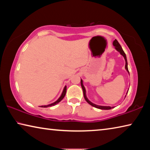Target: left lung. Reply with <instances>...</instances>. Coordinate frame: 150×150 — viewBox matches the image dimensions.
Wrapping results in <instances>:
<instances>
[{
	"label": "left lung",
	"instance_id": "obj_1",
	"mask_svg": "<svg viewBox=\"0 0 150 150\" xmlns=\"http://www.w3.org/2000/svg\"><path fill=\"white\" fill-rule=\"evenodd\" d=\"M113 45L115 47V49L118 51V52H120V54L122 55V56L124 57V59H125V62H126V64H125V68L127 71H128L129 73V71H128V62H127V59H126V54L125 53H124V52L122 50V48L121 45H120V44L118 42V41L116 40H115V41L113 42ZM130 74V73H129ZM81 87H82L83 88V95H84V98L85 100L87 101V102L89 104V105H91V106H94V107L95 108H99V109H102V110H110V109L114 107H110V106H98V105H95V104H94L93 103H91V101L88 99L87 96H86V91H85V88L84 86H83V81L82 79H81ZM126 93V95H127Z\"/></svg>",
	"mask_w": 150,
	"mask_h": 150
}]
</instances>
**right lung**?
<instances>
[{
  "label": "right lung",
  "instance_id": "1",
  "mask_svg": "<svg viewBox=\"0 0 150 150\" xmlns=\"http://www.w3.org/2000/svg\"><path fill=\"white\" fill-rule=\"evenodd\" d=\"M66 91H67V87H64V88H63V93H62V95H61V96L60 97L58 98V99L55 101V102H54V103H52V104H50V105H45V106H42L41 107H44V108H45V107H49V106H54V105H57V103H59L61 100H62L63 98H64V96H65V94H66Z\"/></svg>",
  "mask_w": 150,
  "mask_h": 150
}]
</instances>
